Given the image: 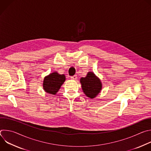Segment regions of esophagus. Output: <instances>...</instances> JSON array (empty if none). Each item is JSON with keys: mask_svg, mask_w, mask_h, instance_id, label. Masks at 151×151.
<instances>
[{"mask_svg": "<svg viewBox=\"0 0 151 151\" xmlns=\"http://www.w3.org/2000/svg\"><path fill=\"white\" fill-rule=\"evenodd\" d=\"M70 78H71V79H72L73 80H76L77 79V76L76 75H73L72 76H71Z\"/></svg>", "mask_w": 151, "mask_h": 151, "instance_id": "1", "label": "esophagus"}]
</instances>
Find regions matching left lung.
<instances>
[{
  "mask_svg": "<svg viewBox=\"0 0 151 151\" xmlns=\"http://www.w3.org/2000/svg\"><path fill=\"white\" fill-rule=\"evenodd\" d=\"M82 88L87 97L93 99L97 96L101 89V83L100 79L93 72H88L85 78L80 79Z\"/></svg>",
  "mask_w": 151,
  "mask_h": 151,
  "instance_id": "obj_1",
  "label": "left lung"
}]
</instances>
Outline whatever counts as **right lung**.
I'll list each match as a JSON object with an SVG mask.
<instances>
[{
  "instance_id": "1",
  "label": "right lung",
  "mask_w": 151,
  "mask_h": 151,
  "mask_svg": "<svg viewBox=\"0 0 151 151\" xmlns=\"http://www.w3.org/2000/svg\"><path fill=\"white\" fill-rule=\"evenodd\" d=\"M65 80V76L55 72L44 78L43 88L47 93L54 95L58 92Z\"/></svg>"
}]
</instances>
